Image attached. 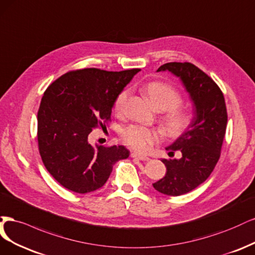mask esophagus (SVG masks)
Segmentation results:
<instances>
[{
  "label": "esophagus",
  "instance_id": "1",
  "mask_svg": "<svg viewBox=\"0 0 255 255\" xmlns=\"http://www.w3.org/2000/svg\"><path fill=\"white\" fill-rule=\"evenodd\" d=\"M131 158H135V159H138L141 161H148L149 160V157H146V155H143V154H138L136 152H131Z\"/></svg>",
  "mask_w": 255,
  "mask_h": 255
}]
</instances>
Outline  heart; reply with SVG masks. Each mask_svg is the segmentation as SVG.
<instances>
[{
  "label": "heart",
  "mask_w": 255,
  "mask_h": 255,
  "mask_svg": "<svg viewBox=\"0 0 255 255\" xmlns=\"http://www.w3.org/2000/svg\"><path fill=\"white\" fill-rule=\"evenodd\" d=\"M143 90L155 108L166 111L164 125L169 133L181 132L190 124V116L179 108L182 97L175 88L161 81H151L146 84ZM129 95V89L122 90L118 94L114 101V110L118 114L125 112ZM161 137L160 131L141 125H130L122 132L123 141L138 152L148 151L155 143L160 142Z\"/></svg>",
  "instance_id": "b5f03b06"
}]
</instances>
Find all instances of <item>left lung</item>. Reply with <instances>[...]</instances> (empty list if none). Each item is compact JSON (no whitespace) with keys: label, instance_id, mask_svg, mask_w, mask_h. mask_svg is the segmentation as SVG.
<instances>
[{"label":"left lung","instance_id":"obj_1","mask_svg":"<svg viewBox=\"0 0 255 255\" xmlns=\"http://www.w3.org/2000/svg\"><path fill=\"white\" fill-rule=\"evenodd\" d=\"M161 71H169L181 79L194 104L195 117L190 126L166 148L172 155L181 151V159H163L166 175L152 184L164 195L180 196L203 183L214 170L226 134L227 107L217 84L193 63L168 62L157 72Z\"/></svg>","mask_w":255,"mask_h":255}]
</instances>
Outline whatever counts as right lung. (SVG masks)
Here are the masks:
<instances>
[{
    "mask_svg": "<svg viewBox=\"0 0 255 255\" xmlns=\"http://www.w3.org/2000/svg\"><path fill=\"white\" fill-rule=\"evenodd\" d=\"M138 71H71L45 90L38 110L39 152L47 171L69 191L98 190L114 164L129 157L125 146L93 147L88 137L92 129L111 121L118 94Z\"/></svg>",
    "mask_w": 255,
    "mask_h": 255,
    "instance_id": "add662e5",
    "label": "right lung"
}]
</instances>
